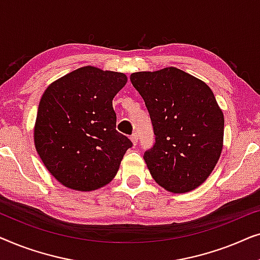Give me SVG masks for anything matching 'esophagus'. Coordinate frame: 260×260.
Listing matches in <instances>:
<instances>
[{"label":"esophagus","instance_id":"esophagus-1","mask_svg":"<svg viewBox=\"0 0 260 260\" xmlns=\"http://www.w3.org/2000/svg\"><path fill=\"white\" fill-rule=\"evenodd\" d=\"M130 138H131V142H133V144L136 145L137 142H138V135L136 133H134L133 135H131Z\"/></svg>","mask_w":260,"mask_h":260}]
</instances>
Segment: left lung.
Listing matches in <instances>:
<instances>
[{
    "label": "left lung",
    "instance_id": "obj_1",
    "mask_svg": "<svg viewBox=\"0 0 260 260\" xmlns=\"http://www.w3.org/2000/svg\"><path fill=\"white\" fill-rule=\"evenodd\" d=\"M130 80L154 126L155 143L143 156L151 176L172 193L198 188L222 150L223 115L212 90L175 67L133 73Z\"/></svg>",
    "mask_w": 260,
    "mask_h": 260
}]
</instances>
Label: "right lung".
<instances>
[{
  "label": "right lung",
  "mask_w": 260,
  "mask_h": 260,
  "mask_svg": "<svg viewBox=\"0 0 260 260\" xmlns=\"http://www.w3.org/2000/svg\"><path fill=\"white\" fill-rule=\"evenodd\" d=\"M124 73L85 66L46 88L38 109L34 143L48 172L71 189L90 191L111 182L133 147L116 130L112 99Z\"/></svg>",
  "instance_id": "obj_1"
}]
</instances>
